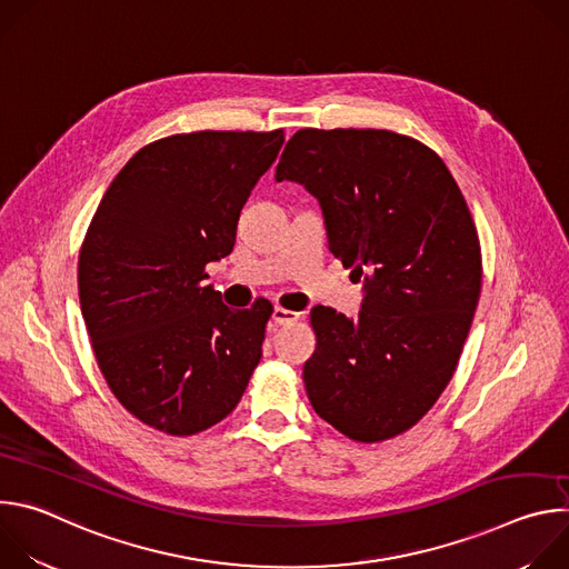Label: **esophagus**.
Masks as SVG:
<instances>
[{"label": "esophagus", "instance_id": "esophagus-1", "mask_svg": "<svg viewBox=\"0 0 569 569\" xmlns=\"http://www.w3.org/2000/svg\"><path fill=\"white\" fill-rule=\"evenodd\" d=\"M297 319H299V312H295V310H288V308H281V306H277L272 310V321L279 323V327H286V323H292Z\"/></svg>", "mask_w": 569, "mask_h": 569}]
</instances>
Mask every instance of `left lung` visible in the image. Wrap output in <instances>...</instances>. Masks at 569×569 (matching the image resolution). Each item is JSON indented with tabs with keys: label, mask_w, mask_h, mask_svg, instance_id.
<instances>
[{
	"label": "left lung",
	"mask_w": 569,
	"mask_h": 569,
	"mask_svg": "<svg viewBox=\"0 0 569 569\" xmlns=\"http://www.w3.org/2000/svg\"><path fill=\"white\" fill-rule=\"evenodd\" d=\"M317 202L329 246L362 277L358 317L310 310L312 410L356 441L410 430L450 382L481 288L479 240L443 161L389 130L292 134L274 173Z\"/></svg>",
	"instance_id": "1"
}]
</instances>
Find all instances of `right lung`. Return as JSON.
I'll list each match as a JSON object with an SVG mask.
<instances>
[{"instance_id":"1","label":"right lung","mask_w":569,"mask_h":569,"mask_svg":"<svg viewBox=\"0 0 569 569\" xmlns=\"http://www.w3.org/2000/svg\"><path fill=\"white\" fill-rule=\"evenodd\" d=\"M283 141V130H202L148 143L92 218L80 310L112 393L150 428L216 426L261 360L272 306L227 308L204 266L233 250L240 209Z\"/></svg>"}]
</instances>
